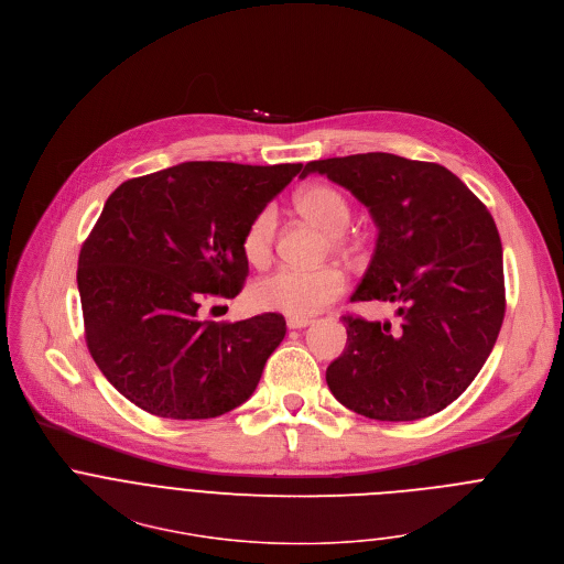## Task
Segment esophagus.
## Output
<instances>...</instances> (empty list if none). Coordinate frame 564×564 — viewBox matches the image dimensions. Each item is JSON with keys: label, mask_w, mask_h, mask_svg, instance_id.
<instances>
[{"label": "esophagus", "mask_w": 564, "mask_h": 564, "mask_svg": "<svg viewBox=\"0 0 564 564\" xmlns=\"http://www.w3.org/2000/svg\"><path fill=\"white\" fill-rule=\"evenodd\" d=\"M310 323H312L310 318H292V316L288 318V327H290V329H303V327H307Z\"/></svg>", "instance_id": "esophagus-1"}]
</instances>
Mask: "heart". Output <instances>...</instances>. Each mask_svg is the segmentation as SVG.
<instances>
[{"label":"heart","mask_w":564,"mask_h":564,"mask_svg":"<svg viewBox=\"0 0 564 564\" xmlns=\"http://www.w3.org/2000/svg\"><path fill=\"white\" fill-rule=\"evenodd\" d=\"M296 208L305 219L332 237V246L336 250H345V239L340 235L351 221V208L338 191L329 185H312L296 197ZM276 226L279 215L274 206L261 208L250 219L241 239V250L248 263L261 268L270 261ZM345 274L338 268H279L252 285V303L259 310L281 312L292 318H307L336 301L345 292Z\"/></svg>","instance_id":"1"}]
</instances>
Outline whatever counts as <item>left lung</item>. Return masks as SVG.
Here are the masks:
<instances>
[{"mask_svg": "<svg viewBox=\"0 0 564 564\" xmlns=\"http://www.w3.org/2000/svg\"><path fill=\"white\" fill-rule=\"evenodd\" d=\"M343 185L379 228L351 301L399 303L401 327L343 316L347 345L325 381L347 410L416 421L476 379L505 318L502 246L482 202L447 167L390 152L305 163Z\"/></svg>", "mask_w": 564, "mask_h": 564, "instance_id": "obj_1", "label": "left lung"}]
</instances>
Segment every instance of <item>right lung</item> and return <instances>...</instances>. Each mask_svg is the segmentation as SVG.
Listing matches in <instances>:
<instances>
[{"mask_svg": "<svg viewBox=\"0 0 564 564\" xmlns=\"http://www.w3.org/2000/svg\"><path fill=\"white\" fill-rule=\"evenodd\" d=\"M301 167L187 161L108 197L82 246L77 285L90 356L130 403L199 421L252 397L285 336L283 316L215 323L202 305L241 292L243 232Z\"/></svg>", "mask_w": 564, "mask_h": 564, "instance_id": "add662e5", "label": "right lung"}]
</instances>
